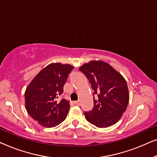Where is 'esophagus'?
<instances>
[{"label": "esophagus", "instance_id": "obj_1", "mask_svg": "<svg viewBox=\"0 0 157 157\" xmlns=\"http://www.w3.org/2000/svg\"><path fill=\"white\" fill-rule=\"evenodd\" d=\"M74 104L77 105V106H79V105H80V102L79 101H74Z\"/></svg>", "mask_w": 157, "mask_h": 157}]
</instances>
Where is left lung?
Wrapping results in <instances>:
<instances>
[{
    "mask_svg": "<svg viewBox=\"0 0 157 157\" xmlns=\"http://www.w3.org/2000/svg\"><path fill=\"white\" fill-rule=\"evenodd\" d=\"M79 70L86 75L94 90V108L84 112L86 119L98 128L113 125L121 119L129 101L125 78L109 63L91 61Z\"/></svg>",
    "mask_w": 157,
    "mask_h": 157,
    "instance_id": "obj_1",
    "label": "left lung"
}]
</instances>
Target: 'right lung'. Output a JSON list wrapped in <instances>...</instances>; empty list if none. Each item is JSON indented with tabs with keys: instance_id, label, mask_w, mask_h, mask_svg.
I'll list each match as a JSON object with an SVG mask.
<instances>
[{
	"instance_id": "add662e5",
	"label": "right lung",
	"mask_w": 157,
	"mask_h": 157,
	"mask_svg": "<svg viewBox=\"0 0 157 157\" xmlns=\"http://www.w3.org/2000/svg\"><path fill=\"white\" fill-rule=\"evenodd\" d=\"M74 67L70 64L52 63L40 71L25 91V108L40 125L51 128L66 119L70 104L58 98L63 92L68 74Z\"/></svg>"
}]
</instances>
